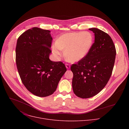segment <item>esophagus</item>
Returning <instances> with one entry per match:
<instances>
[{
  "label": "esophagus",
  "instance_id": "34e87169",
  "mask_svg": "<svg viewBox=\"0 0 129 129\" xmlns=\"http://www.w3.org/2000/svg\"><path fill=\"white\" fill-rule=\"evenodd\" d=\"M65 66H66V68L67 69H69V68H70V65L69 64H65Z\"/></svg>",
  "mask_w": 129,
  "mask_h": 129
}]
</instances>
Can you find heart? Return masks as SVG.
<instances>
[{
	"mask_svg": "<svg viewBox=\"0 0 129 129\" xmlns=\"http://www.w3.org/2000/svg\"><path fill=\"white\" fill-rule=\"evenodd\" d=\"M93 42V37L89 31L68 33L62 35L52 47V51L59 58L65 50V57L71 62L81 61L89 53Z\"/></svg>",
	"mask_w": 129,
	"mask_h": 129,
	"instance_id": "heart-1",
	"label": "heart"
}]
</instances>
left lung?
I'll list each match as a JSON object with an SVG mask.
<instances>
[{
	"mask_svg": "<svg viewBox=\"0 0 129 129\" xmlns=\"http://www.w3.org/2000/svg\"><path fill=\"white\" fill-rule=\"evenodd\" d=\"M89 29L94 34V42L86 57L71 66L73 92L82 99L94 96L105 87L112 75L116 53L108 34L94 27Z\"/></svg>",
	"mask_w": 129,
	"mask_h": 129,
	"instance_id": "1",
	"label": "left lung"
}]
</instances>
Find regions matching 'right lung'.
I'll list each match as a JSON object with an SVG mask.
<instances>
[{
  "instance_id": "right-lung-1",
  "label": "right lung",
  "mask_w": 129,
  "mask_h": 129,
  "mask_svg": "<svg viewBox=\"0 0 129 129\" xmlns=\"http://www.w3.org/2000/svg\"><path fill=\"white\" fill-rule=\"evenodd\" d=\"M50 31L33 27L22 34L17 42L16 62L21 81L31 93L39 97L56 90L67 69L62 62L49 57L52 38Z\"/></svg>"
}]
</instances>
